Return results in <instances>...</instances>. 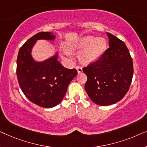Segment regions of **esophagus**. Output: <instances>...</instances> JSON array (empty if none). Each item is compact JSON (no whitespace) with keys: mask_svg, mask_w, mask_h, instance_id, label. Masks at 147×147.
Returning a JSON list of instances; mask_svg holds the SVG:
<instances>
[{"mask_svg":"<svg viewBox=\"0 0 147 147\" xmlns=\"http://www.w3.org/2000/svg\"><path fill=\"white\" fill-rule=\"evenodd\" d=\"M76 69H77L78 74L82 73V67H80V66H78V67H76Z\"/></svg>","mask_w":147,"mask_h":147,"instance_id":"1","label":"esophagus"}]
</instances>
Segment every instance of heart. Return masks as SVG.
I'll return each mask as SVG.
<instances>
[{"mask_svg":"<svg viewBox=\"0 0 147 147\" xmlns=\"http://www.w3.org/2000/svg\"><path fill=\"white\" fill-rule=\"evenodd\" d=\"M106 48V41L102 37L95 38L93 36H85L76 41L68 43L63 52L69 55V52L80 51L79 59L83 63H91L97 61L102 55Z\"/></svg>","mask_w":147,"mask_h":147,"instance_id":"b5f03b06","label":"heart"}]
</instances>
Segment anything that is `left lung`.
Here are the masks:
<instances>
[{"label": "left lung", "mask_w": 147, "mask_h": 147, "mask_svg": "<svg viewBox=\"0 0 147 147\" xmlns=\"http://www.w3.org/2000/svg\"><path fill=\"white\" fill-rule=\"evenodd\" d=\"M106 35L110 47L99 59L83 68L88 78L86 93L100 106L112 105L122 99L133 76V62L125 43L111 33Z\"/></svg>", "instance_id": "left-lung-1"}]
</instances>
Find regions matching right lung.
Here are the masks:
<instances>
[{
  "mask_svg": "<svg viewBox=\"0 0 147 147\" xmlns=\"http://www.w3.org/2000/svg\"><path fill=\"white\" fill-rule=\"evenodd\" d=\"M41 39L53 41L55 35L51 32H41L25 42L18 53L17 76L20 88L30 101L50 108L61 102L78 72L76 69L64 67L58 61L57 53L43 61H35L32 49Z\"/></svg>",
  "mask_w": 147,
  "mask_h": 147,
  "instance_id": "right-lung-1",
  "label": "right lung"
}]
</instances>
